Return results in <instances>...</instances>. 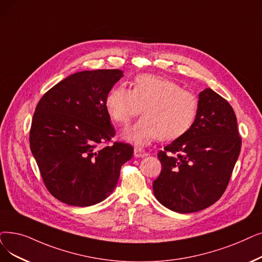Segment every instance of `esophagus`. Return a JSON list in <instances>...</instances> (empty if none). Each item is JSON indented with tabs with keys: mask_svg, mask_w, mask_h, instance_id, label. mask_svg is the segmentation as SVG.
Segmentation results:
<instances>
[{
	"mask_svg": "<svg viewBox=\"0 0 262 262\" xmlns=\"http://www.w3.org/2000/svg\"><path fill=\"white\" fill-rule=\"evenodd\" d=\"M134 155H135V157H145V156L149 155V153H147L144 150H142V149H140V147H135Z\"/></svg>",
	"mask_w": 262,
	"mask_h": 262,
	"instance_id": "34e87169",
	"label": "esophagus"
}]
</instances>
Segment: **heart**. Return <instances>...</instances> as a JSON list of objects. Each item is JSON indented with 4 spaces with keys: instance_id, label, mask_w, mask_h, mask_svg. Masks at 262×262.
Here are the masks:
<instances>
[{
    "instance_id": "b5f03b06",
    "label": "heart",
    "mask_w": 262,
    "mask_h": 262,
    "mask_svg": "<svg viewBox=\"0 0 262 262\" xmlns=\"http://www.w3.org/2000/svg\"><path fill=\"white\" fill-rule=\"evenodd\" d=\"M105 105L111 119L122 127L141 111L143 117L125 132L124 138L136 145H146L159 138L172 141L185 135L196 120L199 99L170 79L140 75L132 90L124 85L113 88Z\"/></svg>"
}]
</instances>
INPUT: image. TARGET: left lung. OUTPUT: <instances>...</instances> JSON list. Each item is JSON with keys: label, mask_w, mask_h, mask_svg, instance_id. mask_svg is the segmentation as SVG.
Wrapping results in <instances>:
<instances>
[{"label": "left lung", "mask_w": 262, "mask_h": 262, "mask_svg": "<svg viewBox=\"0 0 262 262\" xmlns=\"http://www.w3.org/2000/svg\"><path fill=\"white\" fill-rule=\"evenodd\" d=\"M241 144L230 104L212 89L202 91L190 129L157 154L162 171L153 182L156 199L178 213L212 206L228 186Z\"/></svg>", "instance_id": "8db88e82"}]
</instances>
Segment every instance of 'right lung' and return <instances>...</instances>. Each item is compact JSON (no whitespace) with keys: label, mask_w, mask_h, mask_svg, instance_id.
Here are the masks:
<instances>
[{"label":"right lung","mask_w":262,"mask_h":262,"mask_svg":"<svg viewBox=\"0 0 262 262\" xmlns=\"http://www.w3.org/2000/svg\"><path fill=\"white\" fill-rule=\"evenodd\" d=\"M119 70L79 72L43 94L34 112L30 146L43 184L58 200L89 207L116 188L134 147L116 136L105 100Z\"/></svg>","instance_id":"add662e5"}]
</instances>
